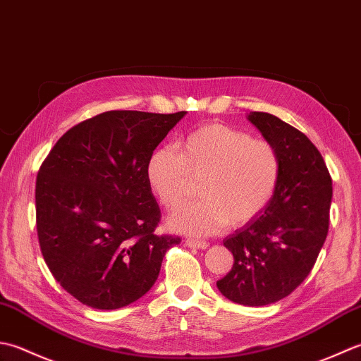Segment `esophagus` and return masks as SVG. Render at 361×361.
Wrapping results in <instances>:
<instances>
[{
    "label": "esophagus",
    "mask_w": 361,
    "mask_h": 361,
    "mask_svg": "<svg viewBox=\"0 0 361 361\" xmlns=\"http://www.w3.org/2000/svg\"><path fill=\"white\" fill-rule=\"evenodd\" d=\"M185 245L188 247H196V249H207L209 247L207 241H201V240H195V238H187Z\"/></svg>",
    "instance_id": "34e87169"
}]
</instances>
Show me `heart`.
Masks as SVG:
<instances>
[{"label": "heart", "mask_w": 361, "mask_h": 361, "mask_svg": "<svg viewBox=\"0 0 361 361\" xmlns=\"http://www.w3.org/2000/svg\"><path fill=\"white\" fill-rule=\"evenodd\" d=\"M152 193L168 209L201 179L202 197L185 202L168 218L173 231L207 237L227 224L251 223L273 201L281 179V157L273 143L226 124H205L188 132L178 149L161 146L146 164Z\"/></svg>", "instance_id": "b5f03b06"}]
</instances>
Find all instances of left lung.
<instances>
[{
  "label": "left lung",
  "instance_id": "obj_1",
  "mask_svg": "<svg viewBox=\"0 0 361 361\" xmlns=\"http://www.w3.org/2000/svg\"><path fill=\"white\" fill-rule=\"evenodd\" d=\"M247 120L277 149L281 179L268 207L223 241L233 267L216 286L235 304L260 307L286 298L310 274L327 237L332 178L302 132L264 112Z\"/></svg>",
  "mask_w": 361,
  "mask_h": 361
}]
</instances>
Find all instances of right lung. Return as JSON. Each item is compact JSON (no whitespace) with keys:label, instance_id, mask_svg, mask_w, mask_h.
<instances>
[{"label":"right lung","instance_id":"right-lung-1","mask_svg":"<svg viewBox=\"0 0 361 361\" xmlns=\"http://www.w3.org/2000/svg\"><path fill=\"white\" fill-rule=\"evenodd\" d=\"M187 112L110 110L59 138L35 182L37 235L65 291L98 310L145 296L180 238L156 235L160 209L146 179L154 149Z\"/></svg>","mask_w":361,"mask_h":361}]
</instances>
